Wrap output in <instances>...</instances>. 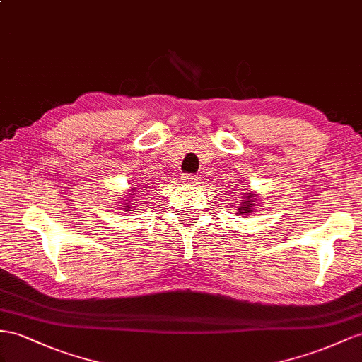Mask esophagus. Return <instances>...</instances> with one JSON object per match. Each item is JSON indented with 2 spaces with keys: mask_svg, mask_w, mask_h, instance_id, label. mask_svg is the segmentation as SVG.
Returning a JSON list of instances; mask_svg holds the SVG:
<instances>
[{
  "mask_svg": "<svg viewBox=\"0 0 362 362\" xmlns=\"http://www.w3.org/2000/svg\"><path fill=\"white\" fill-rule=\"evenodd\" d=\"M182 182L188 183V185H194V183H199V177L194 174H185V175H182Z\"/></svg>",
  "mask_w": 362,
  "mask_h": 362,
  "instance_id": "1",
  "label": "esophagus"
}]
</instances>
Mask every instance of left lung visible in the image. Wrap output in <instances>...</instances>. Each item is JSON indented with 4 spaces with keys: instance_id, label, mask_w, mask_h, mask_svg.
Listing matches in <instances>:
<instances>
[{
    "instance_id": "1",
    "label": "left lung",
    "mask_w": 362,
    "mask_h": 362,
    "mask_svg": "<svg viewBox=\"0 0 362 362\" xmlns=\"http://www.w3.org/2000/svg\"><path fill=\"white\" fill-rule=\"evenodd\" d=\"M255 194L254 192H251V191H245L243 194H242V202L238 203V208H237V212L235 214H238V216H246V214H249V212H254L255 209H254V202H255Z\"/></svg>"
}]
</instances>
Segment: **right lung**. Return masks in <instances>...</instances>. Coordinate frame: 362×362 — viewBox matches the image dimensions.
Here are the masks:
<instances>
[{"label":"right lung","instance_id":"add662e5","mask_svg":"<svg viewBox=\"0 0 362 362\" xmlns=\"http://www.w3.org/2000/svg\"><path fill=\"white\" fill-rule=\"evenodd\" d=\"M132 191H136V188H132ZM133 196H134V192H133V194H129V197H133ZM129 208H132V203L128 202V203H125L124 209H125V211H129Z\"/></svg>","mask_w":362,"mask_h":362}]
</instances>
